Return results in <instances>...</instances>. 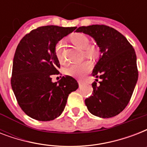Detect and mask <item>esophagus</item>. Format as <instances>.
Returning a JSON list of instances; mask_svg holds the SVG:
<instances>
[{"instance_id":"esophagus-1","label":"esophagus","mask_w":147,"mask_h":147,"mask_svg":"<svg viewBox=\"0 0 147 147\" xmlns=\"http://www.w3.org/2000/svg\"><path fill=\"white\" fill-rule=\"evenodd\" d=\"M78 84H79V87H82L83 85V82L82 81H78Z\"/></svg>"}]
</instances>
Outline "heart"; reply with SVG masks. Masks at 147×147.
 <instances>
[{
    "instance_id": "heart-1",
    "label": "heart",
    "mask_w": 147,
    "mask_h": 147,
    "mask_svg": "<svg viewBox=\"0 0 147 147\" xmlns=\"http://www.w3.org/2000/svg\"><path fill=\"white\" fill-rule=\"evenodd\" d=\"M70 40L76 47L82 49L85 57L93 58L97 54L96 48L90 44L89 38L82 33H74L70 36ZM55 54L60 62H64L63 57V41H59L55 47ZM92 69V64L88 61L80 64L71 65L65 70L67 75L78 78H83L84 76L91 71Z\"/></svg>"
}]
</instances>
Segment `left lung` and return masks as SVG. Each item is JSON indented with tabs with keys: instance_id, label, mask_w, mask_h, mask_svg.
Listing matches in <instances>:
<instances>
[{
	"instance_id": "left-lung-1",
	"label": "left lung",
	"mask_w": 147,
	"mask_h": 147,
	"mask_svg": "<svg viewBox=\"0 0 147 147\" xmlns=\"http://www.w3.org/2000/svg\"><path fill=\"white\" fill-rule=\"evenodd\" d=\"M76 32L94 38L100 52L92 71L100 82L92 83L93 93L85 99V105L99 117L116 116L128 105L138 79L134 49L124 36L108 26H80Z\"/></svg>"
}]
</instances>
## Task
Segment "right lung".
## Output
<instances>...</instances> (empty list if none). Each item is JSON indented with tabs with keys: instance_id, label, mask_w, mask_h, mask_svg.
Masks as SVG:
<instances>
[{
	"instance_id": "add662e5",
	"label": "right lung",
	"mask_w": 147,
	"mask_h": 147,
	"mask_svg": "<svg viewBox=\"0 0 147 147\" xmlns=\"http://www.w3.org/2000/svg\"><path fill=\"white\" fill-rule=\"evenodd\" d=\"M76 27L44 26L33 30L20 41L13 61L11 87L24 113L40 121L54 120L63 111L69 94L78 88L71 76L53 82L60 68L55 47Z\"/></svg>"
}]
</instances>
